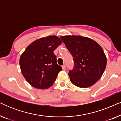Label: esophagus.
I'll use <instances>...</instances> for the list:
<instances>
[{
    "mask_svg": "<svg viewBox=\"0 0 121 121\" xmlns=\"http://www.w3.org/2000/svg\"><path fill=\"white\" fill-rule=\"evenodd\" d=\"M62 69H63L64 70H65L66 69V65L65 64H64V65H62Z\"/></svg>",
    "mask_w": 121,
    "mask_h": 121,
    "instance_id": "34e87169",
    "label": "esophagus"
}]
</instances>
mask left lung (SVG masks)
<instances>
[{
  "mask_svg": "<svg viewBox=\"0 0 121 121\" xmlns=\"http://www.w3.org/2000/svg\"><path fill=\"white\" fill-rule=\"evenodd\" d=\"M60 39L73 58L74 67L68 73L70 82L82 88L93 85L106 67V57L101 47L92 39L80 36Z\"/></svg>",
  "mask_w": 121,
  "mask_h": 121,
  "instance_id": "1",
  "label": "left lung"
}]
</instances>
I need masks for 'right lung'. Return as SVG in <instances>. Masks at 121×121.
<instances>
[{"mask_svg":"<svg viewBox=\"0 0 121 121\" xmlns=\"http://www.w3.org/2000/svg\"><path fill=\"white\" fill-rule=\"evenodd\" d=\"M62 43L56 36L41 38L30 44L21 56V72L32 86L44 89L53 84L62 70V67L57 63L53 51Z\"/></svg>","mask_w":121,"mask_h":121,"instance_id":"add662e5","label":"right lung"}]
</instances>
